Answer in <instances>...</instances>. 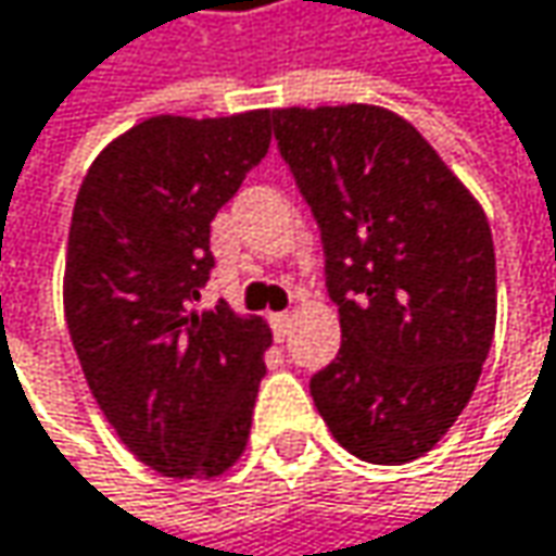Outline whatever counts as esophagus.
I'll use <instances>...</instances> for the list:
<instances>
[{
    "label": "esophagus",
    "mask_w": 556,
    "mask_h": 556,
    "mask_svg": "<svg viewBox=\"0 0 556 556\" xmlns=\"http://www.w3.org/2000/svg\"><path fill=\"white\" fill-rule=\"evenodd\" d=\"M288 329H291V313H275V316H271V332H275V338L285 341Z\"/></svg>",
    "instance_id": "1"
}]
</instances>
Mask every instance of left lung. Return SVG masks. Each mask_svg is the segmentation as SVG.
<instances>
[{
    "label": "left lung",
    "mask_w": 556,
    "mask_h": 556,
    "mask_svg": "<svg viewBox=\"0 0 556 556\" xmlns=\"http://www.w3.org/2000/svg\"><path fill=\"white\" fill-rule=\"evenodd\" d=\"M319 224L338 357L309 395L351 456L405 465L468 405L496 326L484 208L399 113L374 103L271 110Z\"/></svg>",
    "instance_id": "8db88e82"
}]
</instances>
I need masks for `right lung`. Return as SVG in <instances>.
I'll list each match as a JSON object with an SVG mask.
<instances>
[{
    "label": "right lung",
    "instance_id": "add662e5",
    "mask_svg": "<svg viewBox=\"0 0 556 556\" xmlns=\"http://www.w3.org/2000/svg\"><path fill=\"white\" fill-rule=\"evenodd\" d=\"M268 141L271 110L151 116L100 151L75 199L68 336L116 437L167 478H218L250 440L268 323L195 300L212 220Z\"/></svg>",
    "mask_w": 556,
    "mask_h": 556
}]
</instances>
